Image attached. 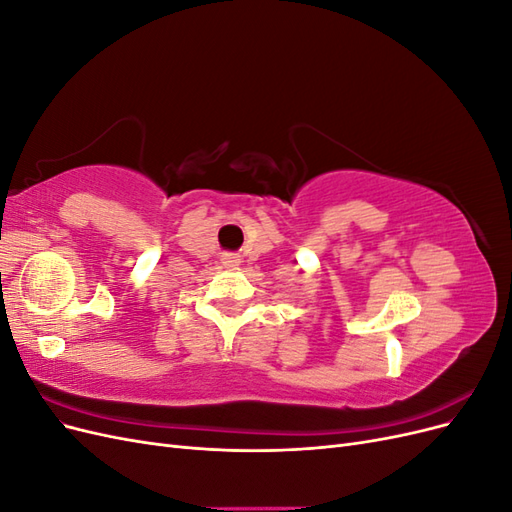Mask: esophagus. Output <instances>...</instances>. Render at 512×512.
<instances>
[{
	"mask_svg": "<svg viewBox=\"0 0 512 512\" xmlns=\"http://www.w3.org/2000/svg\"><path fill=\"white\" fill-rule=\"evenodd\" d=\"M222 260H224V265H226V267H237L241 258H239L237 254H224V258H222Z\"/></svg>",
	"mask_w": 512,
	"mask_h": 512,
	"instance_id": "1",
	"label": "esophagus"
}]
</instances>
